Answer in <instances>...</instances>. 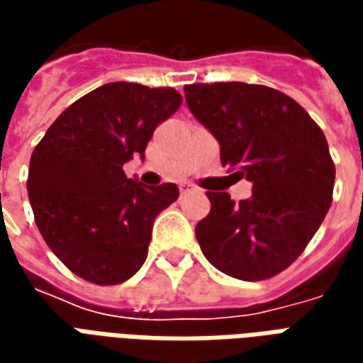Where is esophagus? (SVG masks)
I'll list each match as a JSON object with an SVG mask.
<instances>
[{"label":"esophagus","mask_w":363,"mask_h":363,"mask_svg":"<svg viewBox=\"0 0 363 363\" xmlns=\"http://www.w3.org/2000/svg\"><path fill=\"white\" fill-rule=\"evenodd\" d=\"M190 190H192V184H189V182L181 184V194H186V192H190Z\"/></svg>","instance_id":"obj_1"}]
</instances>
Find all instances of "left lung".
<instances>
[{
	"label": "left lung",
	"mask_w": 363,
	"mask_h": 363,
	"mask_svg": "<svg viewBox=\"0 0 363 363\" xmlns=\"http://www.w3.org/2000/svg\"><path fill=\"white\" fill-rule=\"evenodd\" d=\"M184 96L220 143L221 165L252 182V196L239 204L228 192H206L212 208L196 225L200 249L228 276L272 278L303 252L330 208L327 138L303 106L272 87L194 83Z\"/></svg>",
	"instance_id": "obj_1"
}]
</instances>
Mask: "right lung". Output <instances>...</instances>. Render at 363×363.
<instances>
[{"label":"right lung","mask_w":363,"mask_h":363,"mask_svg":"<svg viewBox=\"0 0 363 363\" xmlns=\"http://www.w3.org/2000/svg\"><path fill=\"white\" fill-rule=\"evenodd\" d=\"M181 103L173 87L106 83L69 104L33 151L27 190L38 231L83 280L120 284L145 262L153 220L179 189L145 186L122 167L143 159L153 130Z\"/></svg>","instance_id":"1"}]
</instances>
